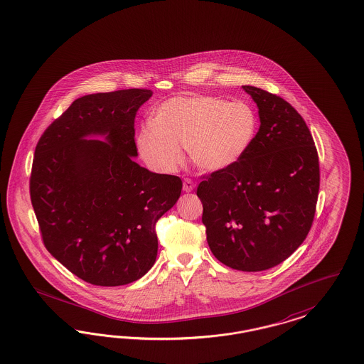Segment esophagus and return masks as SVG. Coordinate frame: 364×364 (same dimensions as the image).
Instances as JSON below:
<instances>
[{
	"label": "esophagus",
	"instance_id": "34e87169",
	"mask_svg": "<svg viewBox=\"0 0 364 364\" xmlns=\"http://www.w3.org/2000/svg\"><path fill=\"white\" fill-rule=\"evenodd\" d=\"M183 189L186 192H192L195 189V183L191 180V178H184L183 181Z\"/></svg>",
	"mask_w": 364,
	"mask_h": 364
}]
</instances>
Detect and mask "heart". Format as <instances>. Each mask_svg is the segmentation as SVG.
<instances>
[{"label":"heart","mask_w":364,"mask_h":364,"mask_svg":"<svg viewBox=\"0 0 364 364\" xmlns=\"http://www.w3.org/2000/svg\"><path fill=\"white\" fill-rule=\"evenodd\" d=\"M258 117L246 102H228L210 95H180L165 100L151 125L142 126L137 149L148 165L172 172L189 160L207 172H220L238 164L255 139Z\"/></svg>","instance_id":"obj_1"}]
</instances>
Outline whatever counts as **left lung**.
Returning a JSON list of instances; mask_svg holds the SVG:
<instances>
[{
  "mask_svg": "<svg viewBox=\"0 0 364 364\" xmlns=\"http://www.w3.org/2000/svg\"><path fill=\"white\" fill-rule=\"evenodd\" d=\"M261 126L245 157L204 176L198 187L203 225L215 258L261 272L284 262L314 223L320 188L314 138L297 110L276 94L243 86Z\"/></svg>",
  "mask_w": 364,
  "mask_h": 364,
  "instance_id": "obj_1",
  "label": "left lung"
}]
</instances>
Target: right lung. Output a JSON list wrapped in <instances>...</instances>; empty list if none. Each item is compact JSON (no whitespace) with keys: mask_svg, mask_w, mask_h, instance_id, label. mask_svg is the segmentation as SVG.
I'll list each match as a JSON object with an SVG mask.
<instances>
[{"mask_svg":"<svg viewBox=\"0 0 364 364\" xmlns=\"http://www.w3.org/2000/svg\"><path fill=\"white\" fill-rule=\"evenodd\" d=\"M151 94L129 88L77 98L36 145L29 191L44 246L91 285L119 287L148 273L156 223L181 193L180 177L132 159L134 118Z\"/></svg>","mask_w":364,"mask_h":364,"instance_id":"obj_1","label":"right lung"}]
</instances>
